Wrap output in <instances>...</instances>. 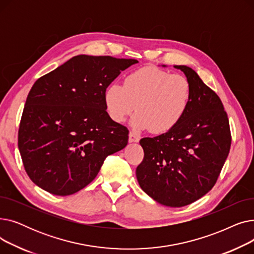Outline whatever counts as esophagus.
I'll return each mask as SVG.
<instances>
[{"label":"esophagus","instance_id":"obj_1","mask_svg":"<svg viewBox=\"0 0 254 254\" xmlns=\"http://www.w3.org/2000/svg\"><path fill=\"white\" fill-rule=\"evenodd\" d=\"M139 140H140V138H139L138 135L134 134V132H129V135H128V141H129L130 143H131V142H139Z\"/></svg>","mask_w":254,"mask_h":254}]
</instances>
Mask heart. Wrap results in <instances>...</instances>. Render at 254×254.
<instances>
[{
	"label": "heart",
	"mask_w": 254,
	"mask_h": 254,
	"mask_svg": "<svg viewBox=\"0 0 254 254\" xmlns=\"http://www.w3.org/2000/svg\"><path fill=\"white\" fill-rule=\"evenodd\" d=\"M192 98L190 80L180 74L143 66L129 73L125 84L113 83L106 88L104 102L108 115L123 123L134 111L132 126L163 134L175 127L188 112Z\"/></svg>",
	"instance_id": "1"
}]
</instances>
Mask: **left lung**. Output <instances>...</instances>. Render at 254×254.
Segmentation results:
<instances>
[{"label": "left lung", "instance_id": "obj_1", "mask_svg": "<svg viewBox=\"0 0 254 254\" xmlns=\"http://www.w3.org/2000/svg\"><path fill=\"white\" fill-rule=\"evenodd\" d=\"M175 68L191 83L190 106L175 127L140 140L144 158L136 175L141 189L154 201L183 207L215 185L231 149L232 135L228 114L216 92L190 66Z\"/></svg>", "mask_w": 254, "mask_h": 254}]
</instances>
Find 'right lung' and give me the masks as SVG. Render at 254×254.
I'll use <instances>...</instances> for the list:
<instances>
[{
    "mask_svg": "<svg viewBox=\"0 0 254 254\" xmlns=\"http://www.w3.org/2000/svg\"><path fill=\"white\" fill-rule=\"evenodd\" d=\"M136 63L80 55L34 83L20 119L18 148L26 174L39 188L73 194L96 178L107 156L126 147L128 129L107 113L104 92Z\"/></svg>",
    "mask_w": 254,
    "mask_h": 254,
    "instance_id": "1",
    "label": "right lung"
}]
</instances>
